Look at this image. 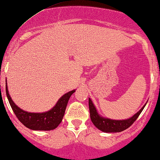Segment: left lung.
I'll return each instance as SVG.
<instances>
[{
	"label": "left lung",
	"instance_id": "obj_1",
	"mask_svg": "<svg viewBox=\"0 0 160 160\" xmlns=\"http://www.w3.org/2000/svg\"><path fill=\"white\" fill-rule=\"evenodd\" d=\"M143 105L141 109L131 117L130 118L126 120H111L109 118H104L99 115L98 113L96 108L94 107V104L92 103V100L90 98L88 99V105H89V111H90V118L92 120V123H94V126L98 129L104 132V133H118V132H121L123 130H126L128 128H130L133 123L142 111L143 110L144 107L146 106Z\"/></svg>",
	"mask_w": 160,
	"mask_h": 160
}]
</instances>
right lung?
Instances as JSON below:
<instances>
[{
	"label": "right lung",
	"instance_id": "1",
	"mask_svg": "<svg viewBox=\"0 0 160 160\" xmlns=\"http://www.w3.org/2000/svg\"><path fill=\"white\" fill-rule=\"evenodd\" d=\"M75 92L72 90L62 96L56 105L46 112L31 113L23 111L14 104L6 85L7 97L16 117L25 127L33 130H51L57 128L62 121L68 101Z\"/></svg>",
	"mask_w": 160,
	"mask_h": 160
}]
</instances>
